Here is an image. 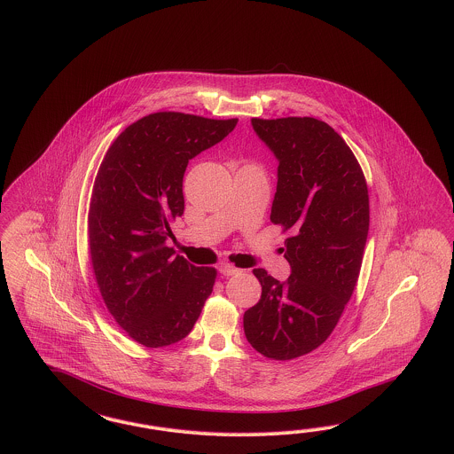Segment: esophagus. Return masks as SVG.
<instances>
[{
  "label": "esophagus",
  "mask_w": 454,
  "mask_h": 454,
  "mask_svg": "<svg viewBox=\"0 0 454 454\" xmlns=\"http://www.w3.org/2000/svg\"><path fill=\"white\" fill-rule=\"evenodd\" d=\"M219 272L222 274V276H235V274H239L240 270L237 269V267H234V265H229V263H222L219 267Z\"/></svg>",
  "instance_id": "1"
}]
</instances>
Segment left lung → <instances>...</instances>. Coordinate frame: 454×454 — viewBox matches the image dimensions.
Wrapping results in <instances>:
<instances>
[{"label": "left lung", "instance_id": "obj_1", "mask_svg": "<svg viewBox=\"0 0 454 454\" xmlns=\"http://www.w3.org/2000/svg\"><path fill=\"white\" fill-rule=\"evenodd\" d=\"M252 127L278 160L270 220L293 237L286 239V282L254 269L262 294L244 314V333L265 357L289 361L331 336L354 293L369 231L366 178L322 120L252 118Z\"/></svg>", "mask_w": 454, "mask_h": 454}]
</instances>
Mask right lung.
<instances>
[{"label":"right lung","instance_id":"add662e5","mask_svg":"<svg viewBox=\"0 0 454 454\" xmlns=\"http://www.w3.org/2000/svg\"><path fill=\"white\" fill-rule=\"evenodd\" d=\"M237 121L150 114L120 133L103 157L88 210L91 265L105 306L145 348L182 340L212 294L217 270L174 255L165 240L170 222L184 214L189 160Z\"/></svg>","mask_w":454,"mask_h":454}]
</instances>
